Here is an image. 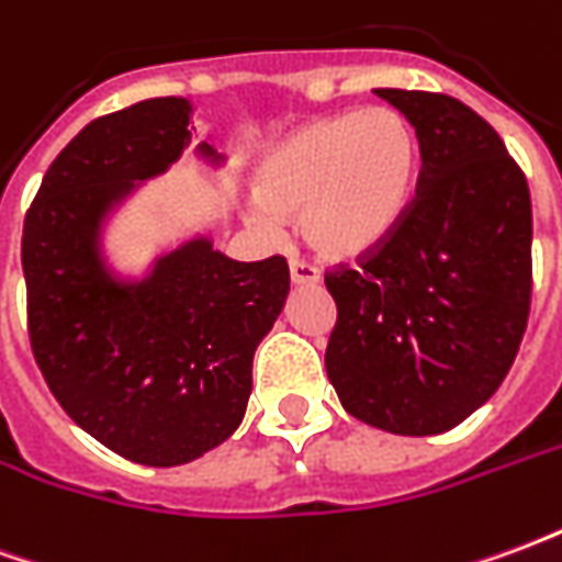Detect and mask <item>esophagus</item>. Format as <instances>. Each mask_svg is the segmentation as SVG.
Returning a JSON list of instances; mask_svg holds the SVG:
<instances>
[{"label": "esophagus", "instance_id": "obj_1", "mask_svg": "<svg viewBox=\"0 0 562 562\" xmlns=\"http://www.w3.org/2000/svg\"><path fill=\"white\" fill-rule=\"evenodd\" d=\"M289 277H292L294 285H313V282H318V268L316 265H310V261H301V258H292L289 261Z\"/></svg>", "mask_w": 562, "mask_h": 562}]
</instances>
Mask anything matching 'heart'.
<instances>
[{
    "label": "heart",
    "mask_w": 562,
    "mask_h": 562,
    "mask_svg": "<svg viewBox=\"0 0 562 562\" xmlns=\"http://www.w3.org/2000/svg\"><path fill=\"white\" fill-rule=\"evenodd\" d=\"M418 161V135L394 108L313 120L258 161V204L246 220L268 237L282 232V220H304L322 256H367L401 225Z\"/></svg>",
    "instance_id": "1"
}]
</instances>
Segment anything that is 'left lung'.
I'll return each mask as SVG.
<instances>
[{
	"label": "left lung",
	"mask_w": 562,
	"mask_h": 562,
	"mask_svg": "<svg viewBox=\"0 0 562 562\" xmlns=\"http://www.w3.org/2000/svg\"><path fill=\"white\" fill-rule=\"evenodd\" d=\"M418 135L415 198L358 268L325 273L337 304L325 367L342 409L401 436L470 418L506 379L532 292L530 186L472 108L376 90Z\"/></svg>",
	"instance_id": "left-lung-1"
}]
</instances>
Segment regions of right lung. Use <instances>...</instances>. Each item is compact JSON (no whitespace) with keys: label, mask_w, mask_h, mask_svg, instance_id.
<instances>
[{"label":"right lung","mask_w":562,"mask_h":562,"mask_svg":"<svg viewBox=\"0 0 562 562\" xmlns=\"http://www.w3.org/2000/svg\"><path fill=\"white\" fill-rule=\"evenodd\" d=\"M186 99L99 116L47 168L23 222L32 355L59 406L144 467H180L244 422L252 355L289 294L282 256L234 261L195 237L149 277L104 268L108 210L161 173L192 138ZM198 153L222 159L210 144Z\"/></svg>","instance_id":"obj_1"}]
</instances>
